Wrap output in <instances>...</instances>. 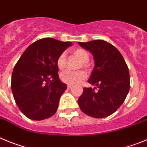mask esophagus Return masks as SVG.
Listing matches in <instances>:
<instances>
[{
	"instance_id": "esophagus-1",
	"label": "esophagus",
	"mask_w": 147,
	"mask_h": 147,
	"mask_svg": "<svg viewBox=\"0 0 147 147\" xmlns=\"http://www.w3.org/2000/svg\"><path fill=\"white\" fill-rule=\"evenodd\" d=\"M72 88V86L67 85V89H71Z\"/></svg>"
}]
</instances>
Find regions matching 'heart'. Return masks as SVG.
Masks as SVG:
<instances>
[{
  "label": "heart",
  "instance_id": "b5f03b06",
  "mask_svg": "<svg viewBox=\"0 0 147 147\" xmlns=\"http://www.w3.org/2000/svg\"><path fill=\"white\" fill-rule=\"evenodd\" d=\"M72 54L75 57L80 61V63L78 65V69L84 68L88 69L89 68L88 62L89 61V54L86 50L82 48L75 49L72 51ZM67 53L63 52L59 55L56 60V65L58 68L61 70H64L67 67ZM86 73L84 71L79 70L77 72H71V71H65L61 74V80L62 82L69 84V85H75L81 83L82 81L86 78Z\"/></svg>",
  "mask_w": 147,
  "mask_h": 147
}]
</instances>
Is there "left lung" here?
<instances>
[{"label":"left lung","mask_w":147,"mask_h":147,"mask_svg":"<svg viewBox=\"0 0 147 147\" xmlns=\"http://www.w3.org/2000/svg\"><path fill=\"white\" fill-rule=\"evenodd\" d=\"M92 53L95 65L88 82L94 88H83L78 103L80 110L94 118L111 115L124 102L130 87L127 65L119 51L100 39L78 42Z\"/></svg>","instance_id":"obj_1"}]
</instances>
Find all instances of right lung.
<instances>
[{"mask_svg": "<svg viewBox=\"0 0 147 147\" xmlns=\"http://www.w3.org/2000/svg\"><path fill=\"white\" fill-rule=\"evenodd\" d=\"M72 45L52 38L39 39L17 62L11 75V91L26 117L43 120L55 113L61 96L67 89V85L59 80L56 60Z\"/></svg>", "mask_w": 147, "mask_h": 147, "instance_id": "obj_1", "label": "right lung"}]
</instances>
